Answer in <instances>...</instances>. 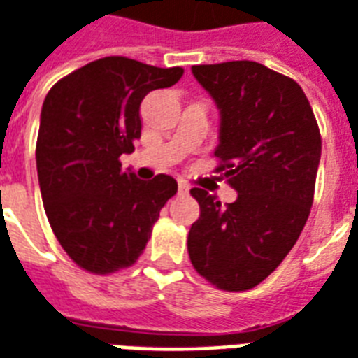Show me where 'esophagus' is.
Returning <instances> with one entry per match:
<instances>
[{
	"label": "esophagus",
	"instance_id": "1",
	"mask_svg": "<svg viewBox=\"0 0 358 358\" xmlns=\"http://www.w3.org/2000/svg\"><path fill=\"white\" fill-rule=\"evenodd\" d=\"M177 190H179V194H189L190 187L187 185V182L179 181V185H177Z\"/></svg>",
	"mask_w": 358,
	"mask_h": 358
}]
</instances>
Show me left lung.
Here are the masks:
<instances>
[{
	"label": "left lung",
	"mask_w": 358,
	"mask_h": 358,
	"mask_svg": "<svg viewBox=\"0 0 358 358\" xmlns=\"http://www.w3.org/2000/svg\"><path fill=\"white\" fill-rule=\"evenodd\" d=\"M192 75L219 107L215 171L238 200L222 208L208 190H190L200 203L190 262L222 291H249L283 262L310 217L321 134L296 80L259 62L192 66Z\"/></svg>",
	"instance_id": "obj_1"
}]
</instances>
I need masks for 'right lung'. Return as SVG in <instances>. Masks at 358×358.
Instances as JSON below:
<instances>
[{"instance_id": "add662e5", "label": "right lung", "mask_w": 358, "mask_h": 358, "mask_svg": "<svg viewBox=\"0 0 358 358\" xmlns=\"http://www.w3.org/2000/svg\"><path fill=\"white\" fill-rule=\"evenodd\" d=\"M182 67H155L107 56L50 88L43 101L36 160L45 213L69 259L106 275L128 268L177 192V181H141L122 169L141 138L139 107L150 90L168 88Z\"/></svg>"}]
</instances>
